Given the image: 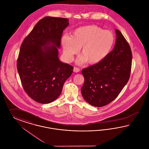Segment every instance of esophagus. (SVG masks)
<instances>
[{
	"mask_svg": "<svg viewBox=\"0 0 149 149\" xmlns=\"http://www.w3.org/2000/svg\"><path fill=\"white\" fill-rule=\"evenodd\" d=\"M73 71H74V72H80V69L78 68L74 67V69H73Z\"/></svg>",
	"mask_w": 149,
	"mask_h": 149,
	"instance_id": "obj_1",
	"label": "esophagus"
}]
</instances>
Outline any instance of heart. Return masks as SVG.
Returning <instances> with one entry per match:
<instances>
[{"label":"heart","instance_id":"obj_1","mask_svg":"<svg viewBox=\"0 0 149 149\" xmlns=\"http://www.w3.org/2000/svg\"><path fill=\"white\" fill-rule=\"evenodd\" d=\"M61 42L65 57L68 61H71L74 55L81 48L82 55L77 60V63L81 64L86 61L94 65L107 57L113 48L115 36L110 30L90 25L76 29L70 37L63 36Z\"/></svg>","mask_w":149,"mask_h":149}]
</instances>
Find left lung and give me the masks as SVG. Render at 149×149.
Segmentation results:
<instances>
[{
	"label": "left lung",
	"instance_id": "1",
	"mask_svg": "<svg viewBox=\"0 0 149 149\" xmlns=\"http://www.w3.org/2000/svg\"><path fill=\"white\" fill-rule=\"evenodd\" d=\"M113 50L100 63L83 69L85 81L81 95L92 106L102 107L113 101L129 81L132 63L129 44L122 33L115 29Z\"/></svg>",
	"mask_w": 149,
	"mask_h": 149
}]
</instances>
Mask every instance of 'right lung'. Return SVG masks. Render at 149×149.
I'll list each match as a JSON object with an SVG mask.
<instances>
[{
    "mask_svg": "<svg viewBox=\"0 0 149 149\" xmlns=\"http://www.w3.org/2000/svg\"><path fill=\"white\" fill-rule=\"evenodd\" d=\"M66 18L46 17L40 20L22 42L17 69L25 92L34 101L48 104L59 96L73 67L58 57Z\"/></svg>",
    "mask_w": 149,
    "mask_h": 149,
    "instance_id": "1",
    "label": "right lung"
}]
</instances>
